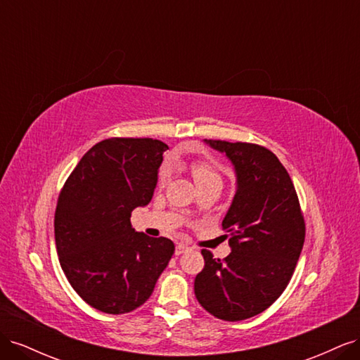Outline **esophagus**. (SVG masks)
Instances as JSON below:
<instances>
[{
	"label": "esophagus",
	"mask_w": 360,
	"mask_h": 360,
	"mask_svg": "<svg viewBox=\"0 0 360 360\" xmlns=\"http://www.w3.org/2000/svg\"><path fill=\"white\" fill-rule=\"evenodd\" d=\"M188 249H189V246H188V245H184V243H179V245L176 246V255H181L183 252H186Z\"/></svg>",
	"instance_id": "esophagus-1"
}]
</instances>
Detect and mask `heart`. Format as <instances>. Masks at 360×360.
<instances>
[{
	"mask_svg": "<svg viewBox=\"0 0 360 360\" xmlns=\"http://www.w3.org/2000/svg\"><path fill=\"white\" fill-rule=\"evenodd\" d=\"M189 171L192 174L195 183H197V186H200V184H204V183H209V181L221 180L219 174L216 172V169L210 165L209 162H205L202 159L192 160L189 163ZM167 177H168V169L163 168L160 172V177H159L160 183H165Z\"/></svg>",
	"mask_w": 360,
	"mask_h": 360,
	"instance_id": "obj_1",
	"label": "heart"
}]
</instances>
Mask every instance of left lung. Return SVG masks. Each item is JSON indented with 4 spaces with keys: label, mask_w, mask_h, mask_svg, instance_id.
I'll return each instance as SVG.
<instances>
[{
    "label": "left lung",
    "mask_w": 360,
    "mask_h": 360,
    "mask_svg": "<svg viewBox=\"0 0 360 360\" xmlns=\"http://www.w3.org/2000/svg\"><path fill=\"white\" fill-rule=\"evenodd\" d=\"M204 143L231 162L236 193L222 221L231 252L216 259L202 249L195 296L213 317L240 321L266 311L288 285L303 248L304 221L288 172L270 150Z\"/></svg>",
    "instance_id": "1"
}]
</instances>
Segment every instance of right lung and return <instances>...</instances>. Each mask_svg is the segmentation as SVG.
<instances>
[{
	"mask_svg": "<svg viewBox=\"0 0 360 360\" xmlns=\"http://www.w3.org/2000/svg\"><path fill=\"white\" fill-rule=\"evenodd\" d=\"M168 146L151 138H110L93 146L64 183L56 246L73 290L106 314L141 307L174 254L167 237L136 233L130 214L147 205Z\"/></svg>",
	"mask_w": 360,
	"mask_h": 360,
	"instance_id": "right-lung-1",
	"label": "right lung"
}]
</instances>
